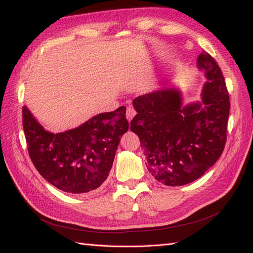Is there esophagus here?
Segmentation results:
<instances>
[{"mask_svg":"<svg viewBox=\"0 0 253 253\" xmlns=\"http://www.w3.org/2000/svg\"><path fill=\"white\" fill-rule=\"evenodd\" d=\"M136 115V111H135V109H133V107H131V106H129V107H127V111H126V118L128 120V122H130L132 118H133V116Z\"/></svg>","mask_w":253,"mask_h":253,"instance_id":"1","label":"esophagus"}]
</instances>
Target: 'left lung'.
<instances>
[{
	"label": "left lung",
	"instance_id": "8db88e82",
	"mask_svg": "<svg viewBox=\"0 0 253 253\" xmlns=\"http://www.w3.org/2000/svg\"><path fill=\"white\" fill-rule=\"evenodd\" d=\"M197 66L207 79L201 100L184 104L180 88L171 84L132 101L137 114L130 129L140 139L149 171L166 186L200 178L226 142L230 103L222 71L207 52Z\"/></svg>",
	"mask_w": 253,
	"mask_h": 253
}]
</instances>
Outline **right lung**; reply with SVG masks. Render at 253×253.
Listing matches in <instances>:
<instances>
[{
  "mask_svg": "<svg viewBox=\"0 0 253 253\" xmlns=\"http://www.w3.org/2000/svg\"><path fill=\"white\" fill-rule=\"evenodd\" d=\"M23 126L37 170L51 185L69 193L89 192L103 184L121 137L128 130L125 106L91 117L74 129L53 133L25 105Z\"/></svg>",
  "mask_w": 253,
  "mask_h": 253,
  "instance_id": "obj_1",
  "label": "right lung"
}]
</instances>
